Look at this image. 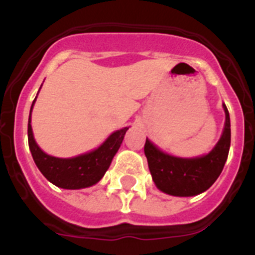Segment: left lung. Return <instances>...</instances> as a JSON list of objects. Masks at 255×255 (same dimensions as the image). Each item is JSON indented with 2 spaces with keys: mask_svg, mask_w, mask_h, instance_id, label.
<instances>
[{
  "mask_svg": "<svg viewBox=\"0 0 255 255\" xmlns=\"http://www.w3.org/2000/svg\"><path fill=\"white\" fill-rule=\"evenodd\" d=\"M225 128L216 147L206 155L195 158H179L163 153L150 140H145L144 153L155 186L166 194L193 197L213 185L224 170L231 143L230 115L226 105Z\"/></svg>",
  "mask_w": 255,
  "mask_h": 255,
  "instance_id": "1",
  "label": "left lung"
}]
</instances>
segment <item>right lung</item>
<instances>
[{"mask_svg":"<svg viewBox=\"0 0 255 255\" xmlns=\"http://www.w3.org/2000/svg\"><path fill=\"white\" fill-rule=\"evenodd\" d=\"M35 100L37 97L31 103L30 115H29L28 141L33 159L40 172L53 185L62 189H83L97 184L110 167L112 158L120 148L129 128H124L112 132L102 145L89 153L76 155L73 158L52 157L38 147L33 136L30 116Z\"/></svg>","mask_w":255,"mask_h":255,"instance_id":"right-lung-1","label":"right lung"}]
</instances>
